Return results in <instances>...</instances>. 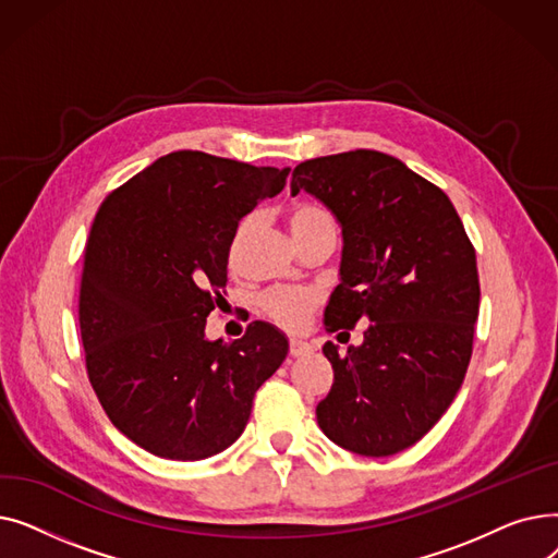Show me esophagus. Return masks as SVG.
I'll return each mask as SVG.
<instances>
[{
	"instance_id": "34e87169",
	"label": "esophagus",
	"mask_w": 558,
	"mask_h": 558,
	"mask_svg": "<svg viewBox=\"0 0 558 558\" xmlns=\"http://www.w3.org/2000/svg\"><path fill=\"white\" fill-rule=\"evenodd\" d=\"M312 345L307 343V341H301V339H291L289 341V353H291V357H307V355H312Z\"/></svg>"
}]
</instances>
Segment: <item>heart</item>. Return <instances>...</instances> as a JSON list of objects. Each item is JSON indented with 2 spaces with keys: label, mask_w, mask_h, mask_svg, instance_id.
<instances>
[{
  "label": "heart",
  "mask_w": 558,
  "mask_h": 558,
  "mask_svg": "<svg viewBox=\"0 0 558 558\" xmlns=\"http://www.w3.org/2000/svg\"><path fill=\"white\" fill-rule=\"evenodd\" d=\"M251 219H246L240 230H238V240L242 238V232L248 228ZM289 228L294 238H301V234L320 230V228H335L332 217L320 208L316 203H294L289 210ZM318 305V294L314 289L307 287H280L269 291L267 296L262 299V310L267 314L276 326L289 330V332H299L307 326V320Z\"/></svg>",
  "instance_id": "b5f03b06"
}]
</instances>
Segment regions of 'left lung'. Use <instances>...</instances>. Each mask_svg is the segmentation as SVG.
Segmentation results:
<instances>
[{
	"label": "left lung",
	"mask_w": 558,
	"mask_h": 558,
	"mask_svg": "<svg viewBox=\"0 0 558 558\" xmlns=\"http://www.w3.org/2000/svg\"><path fill=\"white\" fill-rule=\"evenodd\" d=\"M301 190L343 238L326 330L368 324L345 353L324 345L335 383L316 404L318 427L355 454H396L438 423L465 377L480 314L475 248L446 192L393 156L357 149L301 162L291 194Z\"/></svg>",
	"instance_id": "left-lung-1"
}]
</instances>
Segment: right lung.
<instances>
[{"instance_id": "obj_1", "label": "right lung", "mask_w": 558, "mask_h": 558, "mask_svg": "<svg viewBox=\"0 0 558 558\" xmlns=\"http://www.w3.org/2000/svg\"><path fill=\"white\" fill-rule=\"evenodd\" d=\"M289 171L173 151L101 203L78 294L85 366L112 425L146 452H223L284 362L289 341L276 326L255 320L228 345L205 337V318L240 221L282 192Z\"/></svg>"}]
</instances>
